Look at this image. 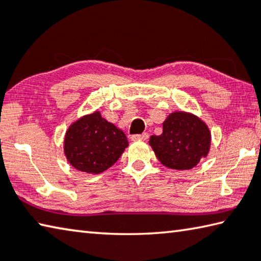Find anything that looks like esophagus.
I'll return each instance as SVG.
<instances>
[{
    "label": "esophagus",
    "instance_id": "1",
    "mask_svg": "<svg viewBox=\"0 0 261 261\" xmlns=\"http://www.w3.org/2000/svg\"><path fill=\"white\" fill-rule=\"evenodd\" d=\"M148 137H149V135L148 134H146V132H145V134H143V135H135V136H131V140H147L148 139Z\"/></svg>",
    "mask_w": 261,
    "mask_h": 261
}]
</instances>
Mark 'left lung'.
Segmentation results:
<instances>
[{
  "instance_id": "obj_1",
  "label": "left lung",
  "mask_w": 261,
  "mask_h": 261,
  "mask_svg": "<svg viewBox=\"0 0 261 261\" xmlns=\"http://www.w3.org/2000/svg\"><path fill=\"white\" fill-rule=\"evenodd\" d=\"M162 134L151 136L149 145L163 166L175 170L192 169L206 158L212 135L197 115L176 110L162 123Z\"/></svg>"
}]
</instances>
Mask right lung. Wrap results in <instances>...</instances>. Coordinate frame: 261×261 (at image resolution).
Masks as SVG:
<instances>
[{"label": "right lung", "instance_id": "obj_1", "mask_svg": "<svg viewBox=\"0 0 261 261\" xmlns=\"http://www.w3.org/2000/svg\"><path fill=\"white\" fill-rule=\"evenodd\" d=\"M127 146L124 132L101 116L99 110L71 123L63 140L68 162L74 169L91 175L107 170Z\"/></svg>", "mask_w": 261, "mask_h": 261}]
</instances>
